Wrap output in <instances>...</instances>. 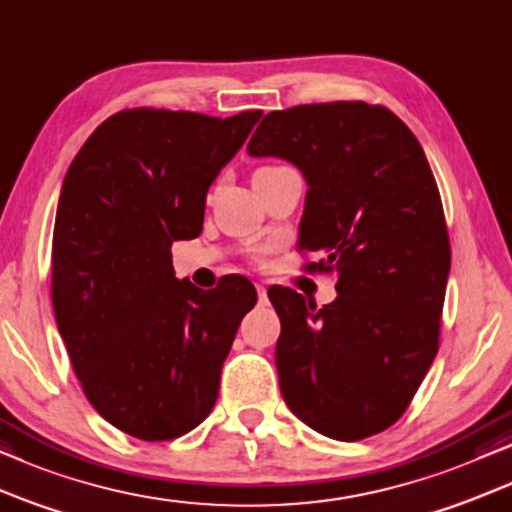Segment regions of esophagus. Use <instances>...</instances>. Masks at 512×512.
<instances>
[{
  "label": "esophagus",
  "instance_id": "1",
  "mask_svg": "<svg viewBox=\"0 0 512 512\" xmlns=\"http://www.w3.org/2000/svg\"><path fill=\"white\" fill-rule=\"evenodd\" d=\"M255 290H257V297H260V302H264V299H267V288H264L262 283H257Z\"/></svg>",
  "mask_w": 512,
  "mask_h": 512
}]
</instances>
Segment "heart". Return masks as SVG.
<instances>
[{
    "mask_svg": "<svg viewBox=\"0 0 512 512\" xmlns=\"http://www.w3.org/2000/svg\"><path fill=\"white\" fill-rule=\"evenodd\" d=\"M262 170H267V168H262Z\"/></svg>",
    "mask_w": 512,
    "mask_h": 512,
    "instance_id": "obj_1",
    "label": "heart"
}]
</instances>
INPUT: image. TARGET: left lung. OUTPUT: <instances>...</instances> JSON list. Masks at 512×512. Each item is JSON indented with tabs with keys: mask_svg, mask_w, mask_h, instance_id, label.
<instances>
[{
	"mask_svg": "<svg viewBox=\"0 0 512 512\" xmlns=\"http://www.w3.org/2000/svg\"><path fill=\"white\" fill-rule=\"evenodd\" d=\"M248 154L304 175L299 248L323 255L309 269L337 271V297L323 309L269 290L283 400L332 440L386 431L438 353L452 262L424 149L386 107L323 102L267 114Z\"/></svg>",
	"mask_w": 512,
	"mask_h": 512,
	"instance_id": "obj_1",
	"label": "left lung"
}]
</instances>
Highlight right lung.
I'll return each mask as SVG.
<instances>
[{"label":"right lung","instance_id":"right-lung-1","mask_svg":"<svg viewBox=\"0 0 512 512\" xmlns=\"http://www.w3.org/2000/svg\"><path fill=\"white\" fill-rule=\"evenodd\" d=\"M260 117L124 109L67 168L53 311L88 403L133 438L173 440L208 417L238 325L257 302L243 276L217 290L175 278L170 245L201 234L210 185Z\"/></svg>","mask_w":512,"mask_h":512}]
</instances>
